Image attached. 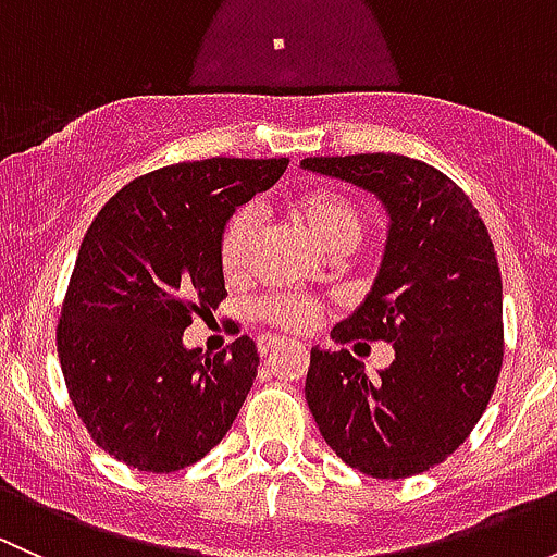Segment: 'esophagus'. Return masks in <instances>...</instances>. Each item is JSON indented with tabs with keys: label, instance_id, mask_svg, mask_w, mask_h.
Instances as JSON below:
<instances>
[{
	"label": "esophagus",
	"instance_id": "esophagus-1",
	"mask_svg": "<svg viewBox=\"0 0 557 557\" xmlns=\"http://www.w3.org/2000/svg\"><path fill=\"white\" fill-rule=\"evenodd\" d=\"M277 347H283V339H280V336H261V339H258V350H261V356H269V352H274Z\"/></svg>",
	"mask_w": 557,
	"mask_h": 557
}]
</instances>
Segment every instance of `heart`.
<instances>
[{"label": "heart", "instance_id": "obj_1", "mask_svg": "<svg viewBox=\"0 0 557 557\" xmlns=\"http://www.w3.org/2000/svg\"><path fill=\"white\" fill-rule=\"evenodd\" d=\"M290 215L299 218L307 228L320 239L329 250H350L367 234V207L339 188H312L296 196L290 201ZM258 237H261V218L250 205L237 207L226 218L218 237V263L228 280H243L250 272L252 256H256ZM323 301L312 294H269L256 301V318L274 325L280 331L312 329L318 323Z\"/></svg>", "mask_w": 557, "mask_h": 557}]
</instances>
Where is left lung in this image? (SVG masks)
<instances>
[{
  "mask_svg": "<svg viewBox=\"0 0 557 557\" xmlns=\"http://www.w3.org/2000/svg\"><path fill=\"white\" fill-rule=\"evenodd\" d=\"M305 170L374 190L391 212L372 294L334 325L342 350L312 347L305 396L320 434L352 469L404 480L447 460L485 412L504 361L502 272L460 185L396 153L318 156ZM391 341L377 379L344 345Z\"/></svg>",
  "mask_w": 557,
  "mask_h": 557,
  "instance_id": "obj_1",
  "label": "left lung"
}]
</instances>
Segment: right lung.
<instances>
[{
    "instance_id": "right-lung-1",
    "label": "right lung",
    "mask_w": 557,
    "mask_h": 557,
    "mask_svg": "<svg viewBox=\"0 0 557 557\" xmlns=\"http://www.w3.org/2000/svg\"><path fill=\"white\" fill-rule=\"evenodd\" d=\"M288 159H205L123 185L77 250L55 325L61 372L91 440L121 463L170 474L232 429L258 374L239 336L207 358L183 331L226 299L218 237Z\"/></svg>"
}]
</instances>
